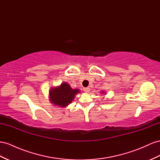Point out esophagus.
I'll list each match as a JSON object with an SVG mask.
<instances>
[{"label": "esophagus", "mask_w": 160, "mask_h": 160, "mask_svg": "<svg viewBox=\"0 0 160 160\" xmlns=\"http://www.w3.org/2000/svg\"><path fill=\"white\" fill-rule=\"evenodd\" d=\"M83 91L86 93H88V92H89L90 89H89V88H83Z\"/></svg>", "instance_id": "obj_1"}]
</instances>
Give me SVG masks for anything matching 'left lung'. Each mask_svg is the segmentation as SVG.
I'll use <instances>...</instances> for the list:
<instances>
[{
    "mask_svg": "<svg viewBox=\"0 0 160 160\" xmlns=\"http://www.w3.org/2000/svg\"><path fill=\"white\" fill-rule=\"evenodd\" d=\"M101 93H102V94H103V93H105V92H103V91H102V92Z\"/></svg>",
    "mask_w": 160,
    "mask_h": 160,
    "instance_id": "obj_1",
    "label": "left lung"
}]
</instances>
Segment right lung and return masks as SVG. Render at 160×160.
<instances>
[{"label":"right lung","instance_id":"1","mask_svg":"<svg viewBox=\"0 0 160 160\" xmlns=\"http://www.w3.org/2000/svg\"><path fill=\"white\" fill-rule=\"evenodd\" d=\"M78 93H80L79 89H73L69 85L64 82L58 87L50 89L49 100L54 105L65 108L72 102L75 95Z\"/></svg>","mask_w":160,"mask_h":160}]
</instances>
